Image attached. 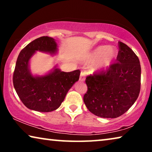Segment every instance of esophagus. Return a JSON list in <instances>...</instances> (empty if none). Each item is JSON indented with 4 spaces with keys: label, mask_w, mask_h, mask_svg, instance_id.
Masks as SVG:
<instances>
[{
    "label": "esophagus",
    "mask_w": 152,
    "mask_h": 152,
    "mask_svg": "<svg viewBox=\"0 0 152 152\" xmlns=\"http://www.w3.org/2000/svg\"><path fill=\"white\" fill-rule=\"evenodd\" d=\"M85 77H86V75H85V73L84 72H82L80 74V82H84L85 80Z\"/></svg>",
    "instance_id": "obj_1"
}]
</instances>
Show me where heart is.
I'll return each mask as SVG.
<instances>
[{"instance_id": "b5f03b06", "label": "heart", "mask_w": 152, "mask_h": 152, "mask_svg": "<svg viewBox=\"0 0 152 152\" xmlns=\"http://www.w3.org/2000/svg\"><path fill=\"white\" fill-rule=\"evenodd\" d=\"M118 55L115 48L109 45H99L89 54L85 62L86 64H93L91 67L93 72H102L108 69L113 63Z\"/></svg>"}]
</instances>
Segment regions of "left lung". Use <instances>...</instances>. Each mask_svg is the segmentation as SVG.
Here are the masks:
<instances>
[{
	"instance_id": "8db88e82",
	"label": "left lung",
	"mask_w": 152,
	"mask_h": 152,
	"mask_svg": "<svg viewBox=\"0 0 152 152\" xmlns=\"http://www.w3.org/2000/svg\"><path fill=\"white\" fill-rule=\"evenodd\" d=\"M118 63L104 72L88 76L84 96L87 109L104 118L122 115L134 104L140 90L141 68L138 57L128 45L119 41Z\"/></svg>"
}]
</instances>
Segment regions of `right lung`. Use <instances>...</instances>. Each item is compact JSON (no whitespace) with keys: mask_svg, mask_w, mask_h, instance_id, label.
Instances as JSON below:
<instances>
[{"mask_svg":"<svg viewBox=\"0 0 152 152\" xmlns=\"http://www.w3.org/2000/svg\"><path fill=\"white\" fill-rule=\"evenodd\" d=\"M36 51L55 55L58 52L55 39L41 37L32 41L20 51L13 75L14 87L23 104L29 109L50 112L57 109L69 89L80 78V70L63 72L55 66L43 75H33L30 61Z\"/></svg>","mask_w":152,"mask_h":152,"instance_id":"1","label":"right lung"}]
</instances>
